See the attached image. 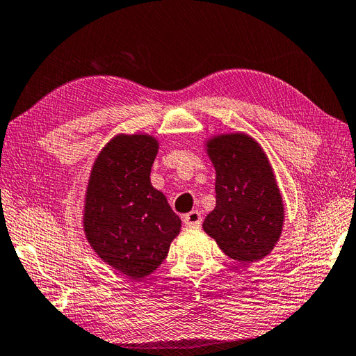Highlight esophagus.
<instances>
[{"mask_svg":"<svg viewBox=\"0 0 356 356\" xmlns=\"http://www.w3.org/2000/svg\"><path fill=\"white\" fill-rule=\"evenodd\" d=\"M184 222L185 225H188V227H199L200 222H202V216H200V213L197 210H193L184 216Z\"/></svg>","mask_w":356,"mask_h":356,"instance_id":"34e87169","label":"esophagus"}]
</instances>
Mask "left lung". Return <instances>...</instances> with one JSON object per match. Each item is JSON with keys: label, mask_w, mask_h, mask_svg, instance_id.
Listing matches in <instances>:
<instances>
[{"label": "left lung", "mask_w": 356, "mask_h": 356, "mask_svg": "<svg viewBox=\"0 0 356 356\" xmlns=\"http://www.w3.org/2000/svg\"><path fill=\"white\" fill-rule=\"evenodd\" d=\"M207 154L216 171V207L205 218V234L234 260H261L279 241L285 219L266 154L254 138L238 132L207 141Z\"/></svg>", "instance_id": "obj_1"}]
</instances>
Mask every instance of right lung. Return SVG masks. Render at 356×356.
Masks as SVG:
<instances>
[{"instance_id": "1", "label": "right lung", "mask_w": 356, "mask_h": 356, "mask_svg": "<svg viewBox=\"0 0 356 356\" xmlns=\"http://www.w3.org/2000/svg\"><path fill=\"white\" fill-rule=\"evenodd\" d=\"M159 151L151 135H116L90 174L83 230L107 264L134 280L145 279L168 255L182 221L151 185Z\"/></svg>"}]
</instances>
